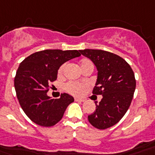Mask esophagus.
Returning <instances> with one entry per match:
<instances>
[{
    "label": "esophagus",
    "mask_w": 155,
    "mask_h": 155,
    "mask_svg": "<svg viewBox=\"0 0 155 155\" xmlns=\"http://www.w3.org/2000/svg\"><path fill=\"white\" fill-rule=\"evenodd\" d=\"M74 101H79V102H83V101H85L84 99H81V98H74Z\"/></svg>",
    "instance_id": "1"
}]
</instances>
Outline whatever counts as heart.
<instances>
[{"label":"heart","mask_w":155,"mask_h":155,"mask_svg":"<svg viewBox=\"0 0 155 155\" xmlns=\"http://www.w3.org/2000/svg\"><path fill=\"white\" fill-rule=\"evenodd\" d=\"M80 64H81V69H85V67L87 66H94L93 65V63L91 62V60L86 58L82 59L80 61ZM66 67V64H63L61 66L59 67V71H58V74L59 75H62L64 70ZM64 88L65 90V91L68 92L70 95H73V96H82L85 91L87 89V85L84 84V83H79V82H74V81H70L66 83Z\"/></svg>","instance_id":"heart-1"}]
</instances>
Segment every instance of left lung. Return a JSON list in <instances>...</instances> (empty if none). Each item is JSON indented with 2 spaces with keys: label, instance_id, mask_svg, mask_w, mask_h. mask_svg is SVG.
Instances as JSON below:
<instances>
[{
  "label": "left lung",
  "instance_id": "obj_1",
  "mask_svg": "<svg viewBox=\"0 0 155 155\" xmlns=\"http://www.w3.org/2000/svg\"><path fill=\"white\" fill-rule=\"evenodd\" d=\"M91 59L98 70L94 95H102L96 110L88 116L90 123L98 129H107L118 123L134 97L136 80L131 66L122 57L101 49L80 50Z\"/></svg>",
  "mask_w": 155,
  "mask_h": 155
}]
</instances>
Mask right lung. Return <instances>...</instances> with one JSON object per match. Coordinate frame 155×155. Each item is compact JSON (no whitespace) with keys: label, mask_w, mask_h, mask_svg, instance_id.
<instances>
[{"label":"right lung","mask_w":155,"mask_h":155,"mask_svg":"<svg viewBox=\"0 0 155 155\" xmlns=\"http://www.w3.org/2000/svg\"><path fill=\"white\" fill-rule=\"evenodd\" d=\"M80 50L46 49L29 55L20 64L14 79L19 104L34 123L42 127L54 126L62 119L73 96L63 93L52 99L47 92L56 81L58 70L64 63L81 56Z\"/></svg>","instance_id":"add662e5"}]
</instances>
